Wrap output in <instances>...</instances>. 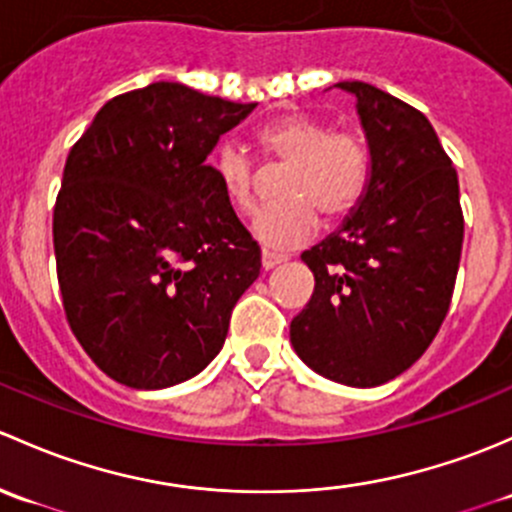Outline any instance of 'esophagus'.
<instances>
[{"instance_id":"34e87169","label":"esophagus","mask_w":512,"mask_h":512,"mask_svg":"<svg viewBox=\"0 0 512 512\" xmlns=\"http://www.w3.org/2000/svg\"><path fill=\"white\" fill-rule=\"evenodd\" d=\"M286 254H278V251H271V249H263L261 251V263H263V268H266V271H271V268H276L278 263H283L286 261Z\"/></svg>"}]
</instances>
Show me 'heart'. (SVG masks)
Segmentation results:
<instances>
[{"label": "heart", "mask_w": 512, "mask_h": 512, "mask_svg": "<svg viewBox=\"0 0 512 512\" xmlns=\"http://www.w3.org/2000/svg\"><path fill=\"white\" fill-rule=\"evenodd\" d=\"M263 155L288 165L281 179L283 202L256 214L254 234L271 249L303 244L318 229V213L337 221L352 214L370 184V150L360 133L330 128L310 115H283L256 133ZM221 194L236 212L256 207V167L234 142L212 157Z\"/></svg>", "instance_id": "obj_1"}]
</instances>
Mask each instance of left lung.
<instances>
[{
  "label": "left lung",
  "instance_id": "1",
  "mask_svg": "<svg viewBox=\"0 0 512 512\" xmlns=\"http://www.w3.org/2000/svg\"><path fill=\"white\" fill-rule=\"evenodd\" d=\"M370 184L340 229L303 251L315 276L291 323L300 360L347 387H377L414 365L446 313L463 244L458 177L424 113L362 81Z\"/></svg>",
  "mask_w": 512,
  "mask_h": 512
}]
</instances>
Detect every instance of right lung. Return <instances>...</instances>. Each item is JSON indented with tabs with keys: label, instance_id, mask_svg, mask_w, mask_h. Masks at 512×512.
<instances>
[{
	"label": "right lung",
	"instance_id": "right-lung-1",
	"mask_svg": "<svg viewBox=\"0 0 512 512\" xmlns=\"http://www.w3.org/2000/svg\"><path fill=\"white\" fill-rule=\"evenodd\" d=\"M256 103L150 83L103 105L68 152L54 251L73 335L115 382L165 389L219 355L261 249L207 165Z\"/></svg>",
	"mask_w": 512,
	"mask_h": 512
}]
</instances>
